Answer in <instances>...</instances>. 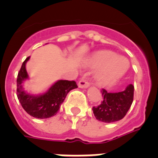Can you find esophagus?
I'll return each mask as SVG.
<instances>
[{
  "mask_svg": "<svg viewBox=\"0 0 158 158\" xmlns=\"http://www.w3.org/2000/svg\"><path fill=\"white\" fill-rule=\"evenodd\" d=\"M78 86L80 88H87L89 86V83L85 79H81L78 83Z\"/></svg>",
  "mask_w": 158,
  "mask_h": 158,
  "instance_id": "obj_1",
  "label": "esophagus"
}]
</instances>
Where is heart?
I'll return each instance as SVG.
<instances>
[{"label":"heart","instance_id":"1","mask_svg":"<svg viewBox=\"0 0 158 158\" xmlns=\"http://www.w3.org/2000/svg\"><path fill=\"white\" fill-rule=\"evenodd\" d=\"M89 64L94 68H98L95 77L102 85H110L116 82L127 69V60L110 51H102L95 53L89 60Z\"/></svg>","mask_w":158,"mask_h":158}]
</instances>
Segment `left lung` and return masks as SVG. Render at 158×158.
I'll return each instance as SVG.
<instances>
[{
  "instance_id": "1",
  "label": "left lung",
  "mask_w": 158,
  "mask_h": 158,
  "mask_svg": "<svg viewBox=\"0 0 158 158\" xmlns=\"http://www.w3.org/2000/svg\"><path fill=\"white\" fill-rule=\"evenodd\" d=\"M101 92L103 98L102 102L92 109L95 118L104 123H112L122 119L133 102V85H128L124 90L117 93H109L104 89Z\"/></svg>"
}]
</instances>
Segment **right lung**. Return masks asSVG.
<instances>
[{
  "mask_svg": "<svg viewBox=\"0 0 158 158\" xmlns=\"http://www.w3.org/2000/svg\"><path fill=\"white\" fill-rule=\"evenodd\" d=\"M29 60L30 56L25 60L18 74L17 96L23 109L30 115L37 118H51L56 114L68 93L77 88V85L74 81L59 80L42 94L27 93L23 89V83L29 78L26 69V64Z\"/></svg>",
  "mask_w": 158,
  "mask_h": 158,
  "instance_id": "add662e5",
  "label": "right lung"
}]
</instances>
